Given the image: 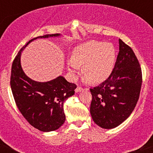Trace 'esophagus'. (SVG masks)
Here are the masks:
<instances>
[{"instance_id": "esophagus-1", "label": "esophagus", "mask_w": 153, "mask_h": 153, "mask_svg": "<svg viewBox=\"0 0 153 153\" xmlns=\"http://www.w3.org/2000/svg\"><path fill=\"white\" fill-rule=\"evenodd\" d=\"M83 90V88H81V87H77L76 89H75V92H76V93H78V92L82 91Z\"/></svg>"}]
</instances>
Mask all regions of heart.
<instances>
[{
    "label": "heart",
    "instance_id": "1",
    "mask_svg": "<svg viewBox=\"0 0 153 153\" xmlns=\"http://www.w3.org/2000/svg\"><path fill=\"white\" fill-rule=\"evenodd\" d=\"M116 50L112 43L90 41L76 46L68 61L70 73L75 77L79 67L85 80L91 83L105 81L111 75L115 62Z\"/></svg>",
    "mask_w": 153,
    "mask_h": 153
}]
</instances>
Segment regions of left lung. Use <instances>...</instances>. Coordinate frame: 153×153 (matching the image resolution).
I'll use <instances>...</instances> for the list:
<instances>
[{
    "label": "left lung",
    "mask_w": 153,
    "mask_h": 153,
    "mask_svg": "<svg viewBox=\"0 0 153 153\" xmlns=\"http://www.w3.org/2000/svg\"><path fill=\"white\" fill-rule=\"evenodd\" d=\"M142 82V69L130 46L119 39V53L109 78L90 88V112L102 128L118 126L131 114L138 102Z\"/></svg>",
    "instance_id": "obj_1"
}]
</instances>
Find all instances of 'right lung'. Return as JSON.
Returning a JSON list of instances; mask_svg holds the SVG:
<instances>
[{
	"instance_id": "1",
	"label": "right lung",
	"mask_w": 153,
	"mask_h": 153,
	"mask_svg": "<svg viewBox=\"0 0 153 153\" xmlns=\"http://www.w3.org/2000/svg\"><path fill=\"white\" fill-rule=\"evenodd\" d=\"M48 34L30 40L18 52L11 67V91L22 115L34 128L43 132L58 129L65 121L64 102L75 94L77 85L69 83L63 76L47 82L30 79L21 66V53L28 44L37 38L58 37Z\"/></svg>"
}]
</instances>
